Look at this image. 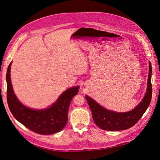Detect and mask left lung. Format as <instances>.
<instances>
[{
  "label": "left lung",
  "mask_w": 160,
  "mask_h": 160,
  "mask_svg": "<svg viewBox=\"0 0 160 160\" xmlns=\"http://www.w3.org/2000/svg\"><path fill=\"white\" fill-rule=\"evenodd\" d=\"M152 65L149 62V72L147 92L139 104L133 110L126 112H118L102 107L91 97L86 95V99L92 113L95 124L99 128L107 131H120L133 126L141 119L147 110L151 101L152 87L151 83Z\"/></svg>",
  "instance_id": "left-lung-1"
}]
</instances>
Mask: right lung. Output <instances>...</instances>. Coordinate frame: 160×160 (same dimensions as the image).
Wrapping results in <instances>:
<instances>
[{"instance_id": "right-lung-1", "label": "right lung", "mask_w": 160, "mask_h": 160, "mask_svg": "<svg viewBox=\"0 0 160 160\" xmlns=\"http://www.w3.org/2000/svg\"><path fill=\"white\" fill-rule=\"evenodd\" d=\"M10 63L6 72L7 102L15 118L29 129L41 135L58 133L66 126L68 110L73 97L78 94L79 86H75L61 93L58 100L48 108L33 109L27 107L21 102L13 90Z\"/></svg>"}]
</instances>
